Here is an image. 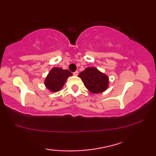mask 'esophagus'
Returning a JSON list of instances; mask_svg holds the SVG:
<instances>
[{
    "instance_id": "34e87169",
    "label": "esophagus",
    "mask_w": 156,
    "mask_h": 156,
    "mask_svg": "<svg viewBox=\"0 0 156 156\" xmlns=\"http://www.w3.org/2000/svg\"><path fill=\"white\" fill-rule=\"evenodd\" d=\"M78 74H79V72H78L77 70L74 72V73H73V74H74V76H77V75H78Z\"/></svg>"
}]
</instances>
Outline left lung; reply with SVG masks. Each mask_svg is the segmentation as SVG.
<instances>
[{"label": "left lung", "instance_id": "left-lung-1", "mask_svg": "<svg viewBox=\"0 0 156 156\" xmlns=\"http://www.w3.org/2000/svg\"><path fill=\"white\" fill-rule=\"evenodd\" d=\"M86 88L94 94H98L107 89L108 77L94 67H88L79 74Z\"/></svg>", "mask_w": 156, "mask_h": 156}]
</instances>
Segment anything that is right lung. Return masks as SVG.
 Instances as JSON below:
<instances>
[{"instance_id": "obj_1", "label": "right lung", "mask_w": 156, "mask_h": 156, "mask_svg": "<svg viewBox=\"0 0 156 156\" xmlns=\"http://www.w3.org/2000/svg\"><path fill=\"white\" fill-rule=\"evenodd\" d=\"M73 75L67 69L54 67L51 70L45 80V85L51 91L55 92L62 89L65 81L69 76Z\"/></svg>"}]
</instances>
